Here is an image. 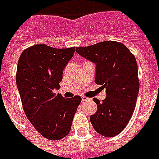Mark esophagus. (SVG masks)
Masks as SVG:
<instances>
[{"instance_id":"esophagus-1","label":"esophagus","mask_w":159,"mask_h":159,"mask_svg":"<svg viewBox=\"0 0 159 159\" xmlns=\"http://www.w3.org/2000/svg\"><path fill=\"white\" fill-rule=\"evenodd\" d=\"M89 100V98L85 97V96H81V100H82V101H86V100Z\"/></svg>"}]
</instances>
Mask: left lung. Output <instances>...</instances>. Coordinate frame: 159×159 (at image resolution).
<instances>
[{
	"label": "left lung",
	"instance_id": "8db88e82",
	"mask_svg": "<svg viewBox=\"0 0 159 159\" xmlns=\"http://www.w3.org/2000/svg\"><path fill=\"white\" fill-rule=\"evenodd\" d=\"M82 57L96 64L95 82L106 88V98H93L97 111L90 121L98 133L113 137L129 121L137 100L140 81L135 56L126 46L117 41H103L77 48Z\"/></svg>",
	"mask_w": 159,
	"mask_h": 159
}]
</instances>
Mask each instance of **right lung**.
<instances>
[{
  "mask_svg": "<svg viewBox=\"0 0 159 159\" xmlns=\"http://www.w3.org/2000/svg\"><path fill=\"white\" fill-rule=\"evenodd\" d=\"M75 51L74 47L36 44L24 50L18 62L16 85L25 114L37 131L50 140H60L70 133L81 101L79 96L65 99L54 93Z\"/></svg>",
  "mask_w": 159,
  "mask_h": 159,
  "instance_id": "add662e5",
  "label": "right lung"
}]
</instances>
